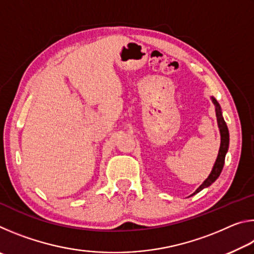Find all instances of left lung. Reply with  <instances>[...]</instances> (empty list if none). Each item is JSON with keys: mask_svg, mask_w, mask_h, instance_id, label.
Here are the masks:
<instances>
[{"mask_svg": "<svg viewBox=\"0 0 254 254\" xmlns=\"http://www.w3.org/2000/svg\"><path fill=\"white\" fill-rule=\"evenodd\" d=\"M212 102L215 105V112H216V119H217V126L218 128H220V134H221V145H220V150H218V154L216 158V161H215L213 169L210 171V174L208 175V177L204 180V183L200 185V186L196 189L195 192H192V195L199 192L201 189L207 188L210 186L215 180H216L222 173L223 167H224V161H225V156L227 153V150H229V143H230V133H229V128H227L226 123L224 121V118L222 115V109L218 102L215 100V98L212 96Z\"/></svg>", "mask_w": 254, "mask_h": 254, "instance_id": "obj_1", "label": "left lung"}]
</instances>
